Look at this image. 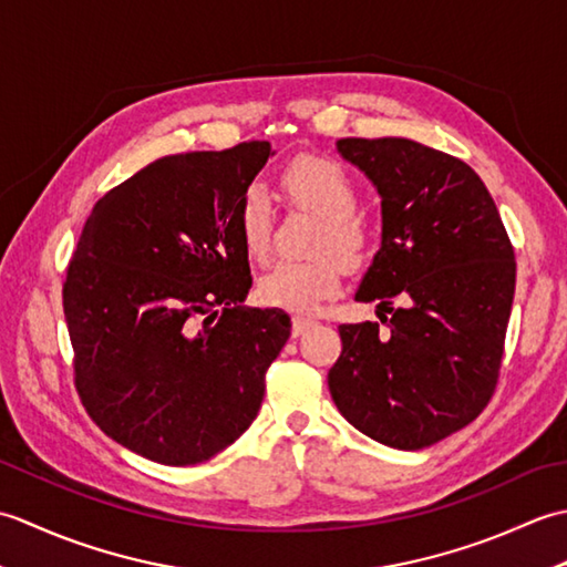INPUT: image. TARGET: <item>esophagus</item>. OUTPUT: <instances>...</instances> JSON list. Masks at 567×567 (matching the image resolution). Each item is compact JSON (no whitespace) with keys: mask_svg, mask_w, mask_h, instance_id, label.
Wrapping results in <instances>:
<instances>
[{"mask_svg":"<svg viewBox=\"0 0 567 567\" xmlns=\"http://www.w3.org/2000/svg\"><path fill=\"white\" fill-rule=\"evenodd\" d=\"M311 319H305V317H292V336L297 339V336H302L309 327H311Z\"/></svg>","mask_w":567,"mask_h":567,"instance_id":"obj_1","label":"esophagus"}]
</instances>
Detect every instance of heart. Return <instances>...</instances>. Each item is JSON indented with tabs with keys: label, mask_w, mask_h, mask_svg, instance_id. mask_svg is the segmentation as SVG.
Wrapping results in <instances>:
<instances>
[{
	"label": "heart",
	"mask_w": 567,
	"mask_h": 567,
	"mask_svg": "<svg viewBox=\"0 0 567 567\" xmlns=\"http://www.w3.org/2000/svg\"><path fill=\"white\" fill-rule=\"evenodd\" d=\"M285 195L299 209L317 214L321 228L315 240L319 258L307 262L282 260L258 280V299L265 307L287 311H315L323 299L339 295L343 261L358 265L365 258L368 231L355 216L358 189L339 163L327 158H299L280 177ZM236 228L246 256L268 260L272 246L275 209L260 185H248L236 204Z\"/></svg>",
	"instance_id": "b5f03b06"
}]
</instances>
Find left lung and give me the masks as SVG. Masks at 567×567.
<instances>
[{
	"mask_svg": "<svg viewBox=\"0 0 567 567\" xmlns=\"http://www.w3.org/2000/svg\"><path fill=\"white\" fill-rule=\"evenodd\" d=\"M336 146L378 189L382 246L355 292L378 302L380 321L341 323L329 390L365 436L426 449L467 426L497 388L512 240L483 179L453 155L409 138Z\"/></svg>",
	"mask_w": 567,
	"mask_h": 567,
	"instance_id": "8db88e82",
	"label": "left lung"
}]
</instances>
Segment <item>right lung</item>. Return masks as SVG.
<instances>
[{
  "label": "right lung",
  "instance_id": "right-lung-1",
  "mask_svg": "<svg viewBox=\"0 0 567 567\" xmlns=\"http://www.w3.org/2000/svg\"><path fill=\"white\" fill-rule=\"evenodd\" d=\"M268 141L165 155L94 204L63 285L75 388L106 436L195 465L244 433L290 339L282 309L244 302L252 277L236 204Z\"/></svg>",
  "mask_w": 567,
  "mask_h": 567
}]
</instances>
